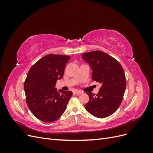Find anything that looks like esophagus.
I'll return each instance as SVG.
<instances>
[{"label":"esophagus","mask_w":153,"mask_h":153,"mask_svg":"<svg viewBox=\"0 0 153 153\" xmlns=\"http://www.w3.org/2000/svg\"><path fill=\"white\" fill-rule=\"evenodd\" d=\"M75 93L76 94H78V95H80V94L84 93V92H82V91H76L75 92Z\"/></svg>","instance_id":"obj_1"}]
</instances>
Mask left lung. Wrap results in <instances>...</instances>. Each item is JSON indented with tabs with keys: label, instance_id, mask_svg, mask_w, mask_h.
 <instances>
[{
	"label": "left lung",
	"instance_id": "8db88e82",
	"mask_svg": "<svg viewBox=\"0 0 153 153\" xmlns=\"http://www.w3.org/2000/svg\"><path fill=\"white\" fill-rule=\"evenodd\" d=\"M82 58L92 69V80L102 84L97 94L87 92L89 101L85 108L94 117H108L122 103L126 87L124 69L116 59L101 51L84 53Z\"/></svg>",
	"mask_w": 153,
	"mask_h": 153
}]
</instances>
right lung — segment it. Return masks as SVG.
<instances>
[{
    "label": "right lung",
    "instance_id": "right-lung-1",
    "mask_svg": "<svg viewBox=\"0 0 153 153\" xmlns=\"http://www.w3.org/2000/svg\"><path fill=\"white\" fill-rule=\"evenodd\" d=\"M70 56L50 54L39 59L29 69L24 83L26 102L36 117L46 123L57 120L65 111L73 93L55 88L63 77Z\"/></svg>",
    "mask_w": 153,
    "mask_h": 153
}]
</instances>
